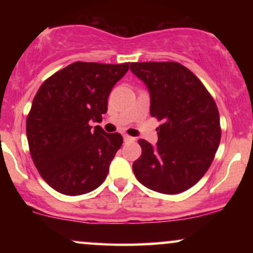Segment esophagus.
<instances>
[{
    "instance_id": "34e87169",
    "label": "esophagus",
    "mask_w": 253,
    "mask_h": 253,
    "mask_svg": "<svg viewBox=\"0 0 253 253\" xmlns=\"http://www.w3.org/2000/svg\"><path fill=\"white\" fill-rule=\"evenodd\" d=\"M124 140H125V141H134V138H132V136L125 134V135H124Z\"/></svg>"
}]
</instances>
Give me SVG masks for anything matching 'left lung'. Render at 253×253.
Here are the masks:
<instances>
[{"label":"left lung","mask_w":253,"mask_h":253,"mask_svg":"<svg viewBox=\"0 0 253 253\" xmlns=\"http://www.w3.org/2000/svg\"><path fill=\"white\" fill-rule=\"evenodd\" d=\"M150 91L151 117L162 121L158 143L139 139L133 163L139 182L162 194H179L210 169L221 139L219 110L201 81L176 62L130 63Z\"/></svg>","instance_id":"obj_1"}]
</instances>
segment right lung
Segmentation results:
<instances>
[{
    "instance_id": "1",
    "label": "right lung",
    "mask_w": 253,
    "mask_h": 253,
    "mask_svg": "<svg viewBox=\"0 0 253 253\" xmlns=\"http://www.w3.org/2000/svg\"><path fill=\"white\" fill-rule=\"evenodd\" d=\"M129 63L76 62L42 84L26 121L28 146L42 179L64 195H82L102 184L123 135L106 133L102 121L113 86Z\"/></svg>"
}]
</instances>
